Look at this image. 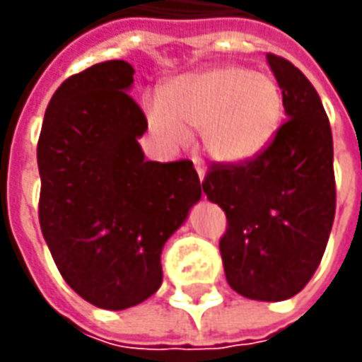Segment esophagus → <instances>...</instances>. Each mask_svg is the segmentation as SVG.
Segmentation results:
<instances>
[{"label": "esophagus", "mask_w": 362, "mask_h": 362, "mask_svg": "<svg viewBox=\"0 0 362 362\" xmlns=\"http://www.w3.org/2000/svg\"><path fill=\"white\" fill-rule=\"evenodd\" d=\"M193 165H195V171L199 175V181L205 179V167H203V160L199 157H193Z\"/></svg>", "instance_id": "esophagus-1"}]
</instances>
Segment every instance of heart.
I'll use <instances>...</instances> for the list:
<instances>
[{"label": "heart", "mask_w": 362, "mask_h": 362, "mask_svg": "<svg viewBox=\"0 0 362 362\" xmlns=\"http://www.w3.org/2000/svg\"><path fill=\"white\" fill-rule=\"evenodd\" d=\"M278 82L245 66H216L175 78L165 100L146 103L151 129L171 146L202 131L205 151L221 163H245L266 151L282 124Z\"/></svg>", "instance_id": "b5f03b06"}]
</instances>
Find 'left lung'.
<instances>
[{
	"mask_svg": "<svg viewBox=\"0 0 362 362\" xmlns=\"http://www.w3.org/2000/svg\"><path fill=\"white\" fill-rule=\"evenodd\" d=\"M286 122L257 157L211 165L203 193L228 217L219 252L228 284L245 298L296 296L318 268L337 209L332 132L310 80L268 54Z\"/></svg>",
	"mask_w": 362,
	"mask_h": 362,
	"instance_id": "1",
	"label": "left lung"
}]
</instances>
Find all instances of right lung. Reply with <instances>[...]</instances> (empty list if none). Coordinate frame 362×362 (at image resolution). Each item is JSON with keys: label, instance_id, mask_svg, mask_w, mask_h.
<instances>
[{"label": "right lung", "instance_id": "obj_1", "mask_svg": "<svg viewBox=\"0 0 362 362\" xmlns=\"http://www.w3.org/2000/svg\"><path fill=\"white\" fill-rule=\"evenodd\" d=\"M132 74L129 62L108 60L64 80L37 141L44 240L68 286L106 310L159 290L163 245L202 199L191 160L145 159Z\"/></svg>", "mask_w": 362, "mask_h": 362}]
</instances>
